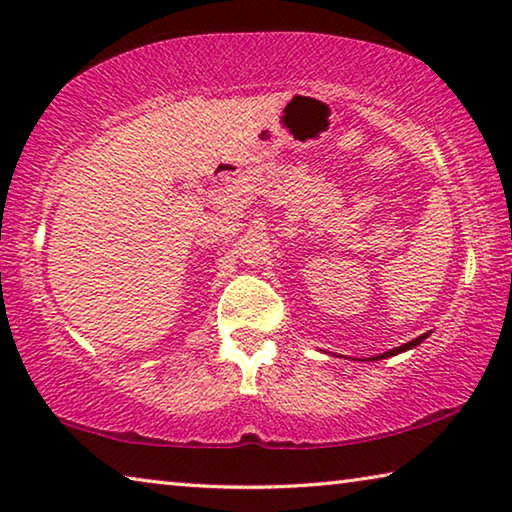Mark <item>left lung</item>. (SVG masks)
Listing matches in <instances>:
<instances>
[{
  "label": "left lung",
  "instance_id": "8db88e82",
  "mask_svg": "<svg viewBox=\"0 0 512 512\" xmlns=\"http://www.w3.org/2000/svg\"><path fill=\"white\" fill-rule=\"evenodd\" d=\"M424 339H427V334H422V336H418V339H413V341H409V343H404V345H400V348H395V350H391V352L381 354L379 359H386V357H393V354H400V352H404V350H411V348H415V345H420Z\"/></svg>",
  "mask_w": 512,
  "mask_h": 512
}]
</instances>
